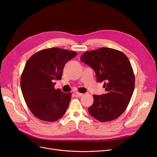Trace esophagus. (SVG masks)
Segmentation results:
<instances>
[{
	"mask_svg": "<svg viewBox=\"0 0 157 157\" xmlns=\"http://www.w3.org/2000/svg\"><path fill=\"white\" fill-rule=\"evenodd\" d=\"M75 94H76V96H77V97H81L82 96H83V95H84V94L80 93V92H76Z\"/></svg>",
	"mask_w": 157,
	"mask_h": 157,
	"instance_id": "obj_1",
	"label": "esophagus"
}]
</instances>
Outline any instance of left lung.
<instances>
[{
  "label": "left lung",
  "mask_w": 157,
  "mask_h": 157,
  "mask_svg": "<svg viewBox=\"0 0 157 157\" xmlns=\"http://www.w3.org/2000/svg\"><path fill=\"white\" fill-rule=\"evenodd\" d=\"M80 60L94 69L98 82L105 81L106 94L93 95L89 113L102 122L117 119L126 109L135 87V75L128 57L121 51L103 47L84 52Z\"/></svg>",
  "instance_id": "obj_1"
}]
</instances>
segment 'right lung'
I'll list each match as a JSON object with an SVG mask.
<instances>
[{
    "mask_svg": "<svg viewBox=\"0 0 157 157\" xmlns=\"http://www.w3.org/2000/svg\"><path fill=\"white\" fill-rule=\"evenodd\" d=\"M77 55L59 48L37 52L27 60L21 76L23 98L29 110L41 121L54 122L64 115L71 92L55 89L56 80H61L65 64Z\"/></svg>",
    "mask_w": 157,
    "mask_h": 157,
    "instance_id": "1",
    "label": "right lung"
}]
</instances>
